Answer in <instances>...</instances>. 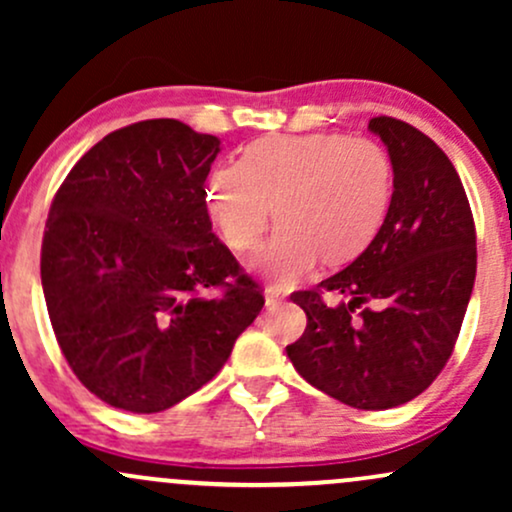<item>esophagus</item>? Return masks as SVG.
Instances as JSON below:
<instances>
[{"label":"esophagus","mask_w":512,"mask_h":512,"mask_svg":"<svg viewBox=\"0 0 512 512\" xmlns=\"http://www.w3.org/2000/svg\"><path fill=\"white\" fill-rule=\"evenodd\" d=\"M281 301H284V296H281L279 291H274V289L264 291V305H267V310L276 308V305H279Z\"/></svg>","instance_id":"34e87169"}]
</instances>
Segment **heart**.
Masks as SVG:
<instances>
[{
    "label": "heart",
    "mask_w": 512,
    "mask_h": 512,
    "mask_svg": "<svg viewBox=\"0 0 512 512\" xmlns=\"http://www.w3.org/2000/svg\"><path fill=\"white\" fill-rule=\"evenodd\" d=\"M395 168L373 139L337 132L279 134L245 146L238 166H219L204 204L221 238L250 252L269 223L279 228L252 260L276 289H291L317 262L342 267L361 257L390 214Z\"/></svg>",
    "instance_id": "1"
}]
</instances>
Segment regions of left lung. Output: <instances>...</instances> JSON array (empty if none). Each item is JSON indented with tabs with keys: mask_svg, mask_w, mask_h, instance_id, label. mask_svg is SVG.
Here are the masks:
<instances>
[{
	"mask_svg": "<svg viewBox=\"0 0 512 512\" xmlns=\"http://www.w3.org/2000/svg\"><path fill=\"white\" fill-rule=\"evenodd\" d=\"M368 129L395 168L390 214L349 267L293 293L308 327L286 354L325 395L378 411L419 397L448 363L477 276V231L460 175L433 139L387 115ZM325 290L350 301L327 306Z\"/></svg>",
	"mask_w": 512,
	"mask_h": 512,
	"instance_id": "left-lung-1",
	"label": "left lung"
}]
</instances>
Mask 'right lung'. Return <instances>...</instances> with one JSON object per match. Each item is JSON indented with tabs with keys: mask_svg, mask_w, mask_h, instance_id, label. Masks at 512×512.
I'll return each mask as SVG.
<instances>
[{
	"mask_svg": "<svg viewBox=\"0 0 512 512\" xmlns=\"http://www.w3.org/2000/svg\"><path fill=\"white\" fill-rule=\"evenodd\" d=\"M221 142L178 120L115 129L57 190L40 279L69 368L115 409L156 414L207 385L264 296L211 233Z\"/></svg>",
	"mask_w": 512,
	"mask_h": 512,
	"instance_id": "1",
	"label": "right lung"
}]
</instances>
